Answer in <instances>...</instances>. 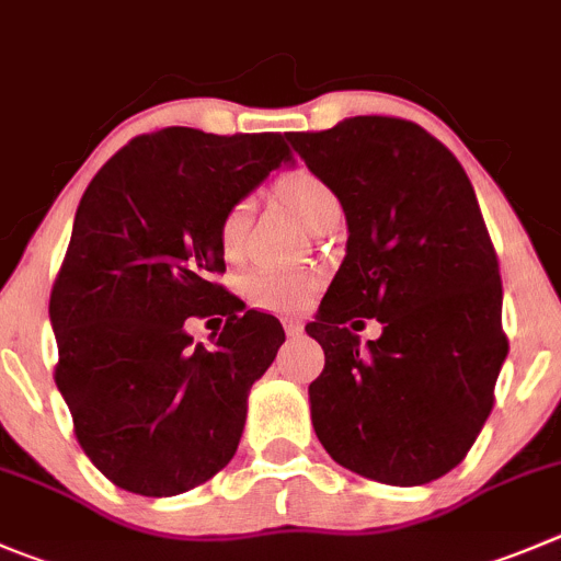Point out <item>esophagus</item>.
<instances>
[{
	"instance_id": "obj_1",
	"label": "esophagus",
	"mask_w": 561,
	"mask_h": 561,
	"mask_svg": "<svg viewBox=\"0 0 561 561\" xmlns=\"http://www.w3.org/2000/svg\"><path fill=\"white\" fill-rule=\"evenodd\" d=\"M284 328H286V335H300L302 333V322H300V319H286Z\"/></svg>"
}]
</instances>
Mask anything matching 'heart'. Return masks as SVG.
<instances>
[{"label":"heart","instance_id":"1","mask_svg":"<svg viewBox=\"0 0 561 561\" xmlns=\"http://www.w3.org/2000/svg\"><path fill=\"white\" fill-rule=\"evenodd\" d=\"M277 197L289 206L291 215L313 231L324 217H330L333 211H339V197L335 192L324 184V179H319L311 170H295V173H286L284 179L275 184ZM248 215L250 206L248 201H239L231 209L222 215L220 220V248L228 259H237L242 253L244 242V228H248ZM248 297L259 308L272 313H289L297 311L308 302V297L317 289V280H313L308 272H253L248 277Z\"/></svg>","mask_w":561,"mask_h":561}]
</instances>
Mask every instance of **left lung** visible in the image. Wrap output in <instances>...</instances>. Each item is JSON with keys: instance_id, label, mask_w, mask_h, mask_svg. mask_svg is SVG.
<instances>
[{"instance_id": "1", "label": "left lung", "mask_w": 561, "mask_h": 561, "mask_svg": "<svg viewBox=\"0 0 561 561\" xmlns=\"http://www.w3.org/2000/svg\"><path fill=\"white\" fill-rule=\"evenodd\" d=\"M286 140L335 192L350 233L306 324L324 350L308 386L319 444L375 482L440 479L482 432L510 350L477 192L444 142L399 117H346ZM364 318L383 333L360 345L348 329Z\"/></svg>"}]
</instances>
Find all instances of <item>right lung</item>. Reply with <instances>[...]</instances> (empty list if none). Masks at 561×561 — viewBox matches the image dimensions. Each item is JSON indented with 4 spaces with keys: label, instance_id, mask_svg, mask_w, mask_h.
<instances>
[{
    "label": "right lung",
    "instance_id": "right-lung-1",
    "mask_svg": "<svg viewBox=\"0 0 561 561\" xmlns=\"http://www.w3.org/2000/svg\"><path fill=\"white\" fill-rule=\"evenodd\" d=\"M291 162L280 135H206L170 126L135 137L79 201L49 300L57 388L79 446L117 488L164 499L231 462L248 393L286 341L270 313L237 311L220 220ZM228 316L211 347L190 316Z\"/></svg>",
    "mask_w": 561,
    "mask_h": 561
}]
</instances>
